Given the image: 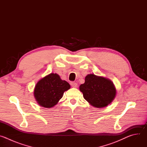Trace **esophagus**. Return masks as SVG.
<instances>
[{"label":"esophagus","instance_id":"obj_1","mask_svg":"<svg viewBox=\"0 0 147 147\" xmlns=\"http://www.w3.org/2000/svg\"><path fill=\"white\" fill-rule=\"evenodd\" d=\"M71 87H74V88H76L78 85H77V84L76 82H73L71 83Z\"/></svg>","mask_w":147,"mask_h":147}]
</instances>
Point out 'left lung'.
Returning a JSON list of instances; mask_svg holds the SVG:
<instances>
[{
	"label": "left lung",
	"instance_id": "obj_1",
	"mask_svg": "<svg viewBox=\"0 0 147 147\" xmlns=\"http://www.w3.org/2000/svg\"><path fill=\"white\" fill-rule=\"evenodd\" d=\"M80 90L84 99L92 106L100 108L107 107L115 99L116 90L109 79L93 74H88Z\"/></svg>",
	"mask_w": 147,
	"mask_h": 147
}]
</instances>
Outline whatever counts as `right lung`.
Listing matches in <instances>:
<instances>
[{"label":"right lung","mask_w":147,"mask_h":147,"mask_svg":"<svg viewBox=\"0 0 147 147\" xmlns=\"http://www.w3.org/2000/svg\"><path fill=\"white\" fill-rule=\"evenodd\" d=\"M70 88L67 81L62 80L56 73H51L36 83L34 95L40 107L51 108L56 105L64 92Z\"/></svg>","instance_id":"right-lung-1"}]
</instances>
